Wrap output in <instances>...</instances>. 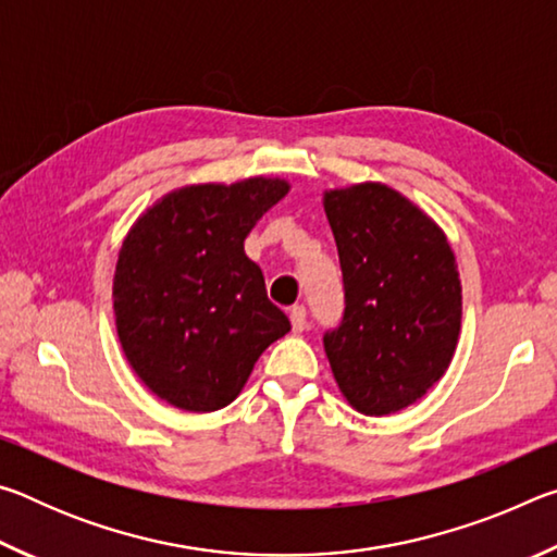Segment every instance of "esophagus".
<instances>
[{
  "instance_id": "esophagus-1",
  "label": "esophagus",
  "mask_w": 557,
  "mask_h": 557,
  "mask_svg": "<svg viewBox=\"0 0 557 557\" xmlns=\"http://www.w3.org/2000/svg\"><path fill=\"white\" fill-rule=\"evenodd\" d=\"M289 322H292V329H295L297 334L305 332V329H307V309H305V305H295L289 309Z\"/></svg>"
}]
</instances>
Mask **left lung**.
Returning a JSON list of instances; mask_svg holds the SVG:
<instances>
[{"label": "left lung", "instance_id": "left-lung-1", "mask_svg": "<svg viewBox=\"0 0 557 557\" xmlns=\"http://www.w3.org/2000/svg\"><path fill=\"white\" fill-rule=\"evenodd\" d=\"M346 309L324 336L354 410L383 418L425 398L447 373L461 329V280L445 231L381 182L326 188Z\"/></svg>", "mask_w": 557, "mask_h": 557}]
</instances>
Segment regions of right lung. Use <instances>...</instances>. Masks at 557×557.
Returning a JSON list of instances; mask_svg holds the SVG:
<instances>
[{
  "label": "right lung",
  "mask_w": 557,
  "mask_h": 557,
  "mask_svg": "<svg viewBox=\"0 0 557 557\" xmlns=\"http://www.w3.org/2000/svg\"><path fill=\"white\" fill-rule=\"evenodd\" d=\"M287 191L280 176L186 184L129 225L112 314L122 354L157 398L186 412L225 408L262 351L292 329L243 248Z\"/></svg>",
  "instance_id": "1"
}]
</instances>
